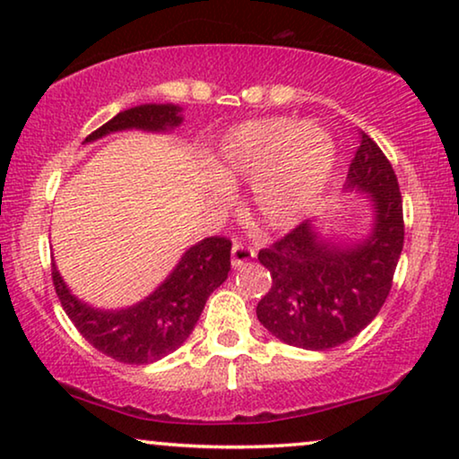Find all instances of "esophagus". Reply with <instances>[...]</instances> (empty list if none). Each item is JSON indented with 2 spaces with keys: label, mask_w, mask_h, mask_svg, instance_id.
Wrapping results in <instances>:
<instances>
[{
  "label": "esophagus",
  "mask_w": 459,
  "mask_h": 459,
  "mask_svg": "<svg viewBox=\"0 0 459 459\" xmlns=\"http://www.w3.org/2000/svg\"><path fill=\"white\" fill-rule=\"evenodd\" d=\"M253 259H255V248L248 247V244H244L242 240H236L234 247H231V265L244 267Z\"/></svg>",
  "instance_id": "esophagus-1"
}]
</instances>
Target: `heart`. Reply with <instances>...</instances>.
Returning a JSON list of instances; mask_svg holds the SVG:
<instances>
[{
  "label": "heart",
  "instance_id": "heart-1",
  "mask_svg": "<svg viewBox=\"0 0 459 459\" xmlns=\"http://www.w3.org/2000/svg\"><path fill=\"white\" fill-rule=\"evenodd\" d=\"M332 165L334 148L325 131L288 118L240 125L211 159L223 186L253 184V212L269 228L290 223L322 190Z\"/></svg>",
  "mask_w": 459,
  "mask_h": 459
}]
</instances>
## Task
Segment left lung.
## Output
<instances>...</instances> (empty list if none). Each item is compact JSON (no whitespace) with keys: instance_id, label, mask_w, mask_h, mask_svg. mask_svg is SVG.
Returning <instances> with one entry per match:
<instances>
[{"instance_id":"left-lung-1","label":"left lung","mask_w":459,"mask_h":459,"mask_svg":"<svg viewBox=\"0 0 459 459\" xmlns=\"http://www.w3.org/2000/svg\"><path fill=\"white\" fill-rule=\"evenodd\" d=\"M349 187L372 194L376 225L366 242L334 247L319 240L309 221L259 250L272 288L256 317L275 338L307 351H325L359 334L393 288L405 223L391 160L366 131L349 165Z\"/></svg>"}]
</instances>
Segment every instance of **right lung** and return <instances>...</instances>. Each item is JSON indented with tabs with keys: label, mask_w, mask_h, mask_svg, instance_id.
<instances>
[{
	"label": "right lung",
	"mask_w": 459,
	"mask_h": 459,
	"mask_svg": "<svg viewBox=\"0 0 459 459\" xmlns=\"http://www.w3.org/2000/svg\"><path fill=\"white\" fill-rule=\"evenodd\" d=\"M178 112V106L171 104L135 106L91 131L85 142L129 127L150 131L175 127L181 121ZM230 255L228 238H206L181 256L175 272L146 300L123 311H98L81 303L68 292L54 263L52 281L62 309L93 349L117 361L143 366L173 353L192 334L206 299L228 280Z\"/></svg>",
	"instance_id": "obj_1"
}]
</instances>
